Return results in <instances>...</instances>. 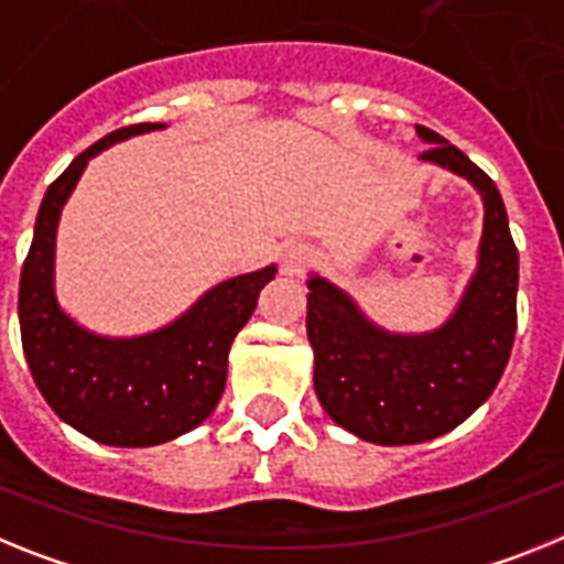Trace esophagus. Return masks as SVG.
<instances>
[{"mask_svg": "<svg viewBox=\"0 0 564 564\" xmlns=\"http://www.w3.org/2000/svg\"><path fill=\"white\" fill-rule=\"evenodd\" d=\"M312 260V249L306 243H286L281 249V272L286 278L304 272V267Z\"/></svg>", "mask_w": 564, "mask_h": 564, "instance_id": "34e87169", "label": "esophagus"}]
</instances>
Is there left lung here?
Wrapping results in <instances>:
<instances>
[{
  "label": "left lung",
  "mask_w": 564,
  "mask_h": 564,
  "mask_svg": "<svg viewBox=\"0 0 564 564\" xmlns=\"http://www.w3.org/2000/svg\"><path fill=\"white\" fill-rule=\"evenodd\" d=\"M421 163L465 177L481 197L476 269L444 324L392 333L347 290L310 272L306 335L315 355V392L326 415L364 442L421 444L470 419L499 384L516 335L519 252L496 183L442 134L415 126Z\"/></svg>",
  "instance_id": "obj_1"
}]
</instances>
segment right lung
Listing matches in <instances>:
<instances>
[{
  "mask_svg": "<svg viewBox=\"0 0 564 564\" xmlns=\"http://www.w3.org/2000/svg\"><path fill=\"white\" fill-rule=\"evenodd\" d=\"M140 122L111 131L54 180L42 197L31 252L19 278V329L31 376L65 424L108 447H154L188 433L224 395L229 349L252 318L269 263L203 292L186 312L143 335H99L56 297V229L85 165L129 137L163 131Z\"/></svg>",
  "mask_w": 564,
  "mask_h": 564,
  "instance_id": "1",
  "label": "right lung"
}]
</instances>
